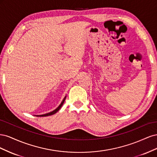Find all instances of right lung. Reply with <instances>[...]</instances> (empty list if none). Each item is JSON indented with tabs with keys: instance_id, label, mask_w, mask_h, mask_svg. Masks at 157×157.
Returning a JSON list of instances; mask_svg holds the SVG:
<instances>
[{
	"instance_id": "right-lung-1",
	"label": "right lung",
	"mask_w": 157,
	"mask_h": 157,
	"mask_svg": "<svg viewBox=\"0 0 157 157\" xmlns=\"http://www.w3.org/2000/svg\"><path fill=\"white\" fill-rule=\"evenodd\" d=\"M65 98L66 97H65V98L63 99V100L62 101V102H61V103L60 104V105H59V107L57 108V109H56L54 111H52V112H50V113H46V114H44V115H39V117H47V116H50V115H54V114H55L56 113H57L58 112L59 109H60V108L61 107V106L63 105V103H64V101H65Z\"/></svg>"
}]
</instances>
